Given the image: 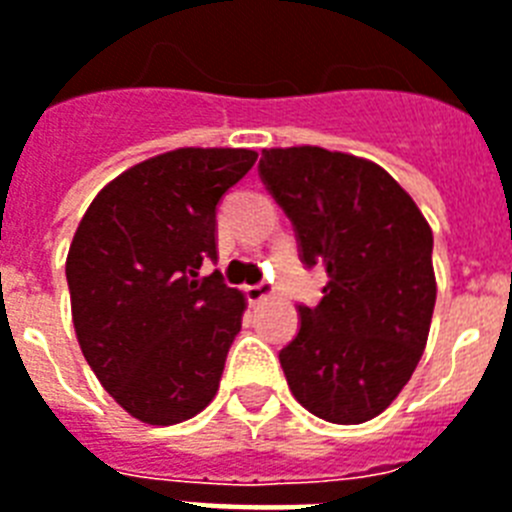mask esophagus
<instances>
[{
    "instance_id": "34e87169",
    "label": "esophagus",
    "mask_w": 512,
    "mask_h": 512,
    "mask_svg": "<svg viewBox=\"0 0 512 512\" xmlns=\"http://www.w3.org/2000/svg\"><path fill=\"white\" fill-rule=\"evenodd\" d=\"M268 297H273V286L270 284L247 286V299L252 302V305H260V302H265Z\"/></svg>"
}]
</instances>
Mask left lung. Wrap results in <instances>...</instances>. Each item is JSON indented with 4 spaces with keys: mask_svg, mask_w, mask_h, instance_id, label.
<instances>
[{
    "mask_svg": "<svg viewBox=\"0 0 512 512\" xmlns=\"http://www.w3.org/2000/svg\"><path fill=\"white\" fill-rule=\"evenodd\" d=\"M260 176L328 273L281 350L294 400L328 423L376 418L410 381L436 302L429 220L381 165L323 147L263 149Z\"/></svg>",
    "mask_w": 512,
    "mask_h": 512,
    "instance_id": "1",
    "label": "left lung"
}]
</instances>
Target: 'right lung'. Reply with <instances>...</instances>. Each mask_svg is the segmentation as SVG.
<instances>
[{"label":"right lung","instance_id":"obj_1","mask_svg":"<svg viewBox=\"0 0 512 512\" xmlns=\"http://www.w3.org/2000/svg\"><path fill=\"white\" fill-rule=\"evenodd\" d=\"M257 152L181 147L123 170L99 191L70 242L65 276L78 344L128 415L173 426L218 392L247 299L213 276L215 207Z\"/></svg>","mask_w":512,"mask_h":512}]
</instances>
